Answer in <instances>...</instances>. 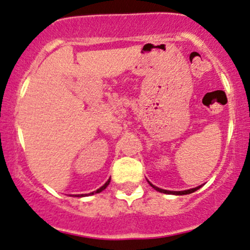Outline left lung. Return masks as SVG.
Returning <instances> with one entry per match:
<instances>
[{"label": "left lung", "mask_w": 250, "mask_h": 250, "mask_svg": "<svg viewBox=\"0 0 250 250\" xmlns=\"http://www.w3.org/2000/svg\"><path fill=\"white\" fill-rule=\"evenodd\" d=\"M149 182V185L150 186L152 187V188H155L157 190V192H161V193H165V194H174V195H185V194H190V193H193V192H195V190H198L201 187V185L200 186H198V187H194V188H190V189H186V190H168V189H163V188H160V187H156L155 186V185H152L151 182L150 181H147Z\"/></svg>", "instance_id": "1"}]
</instances>
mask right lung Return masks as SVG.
<instances>
[{
  "instance_id": "right-lung-1",
  "label": "right lung",
  "mask_w": 250,
  "mask_h": 250,
  "mask_svg": "<svg viewBox=\"0 0 250 250\" xmlns=\"http://www.w3.org/2000/svg\"><path fill=\"white\" fill-rule=\"evenodd\" d=\"M109 182H111V178H109L108 180H107L106 182H104V186H101L100 188H98L96 190H94V192H92V193H88V194H71L70 197H77V198H82V197H87V195H93V194H95V193H100V192H103V190L106 188L107 186H108L109 185Z\"/></svg>"
}]
</instances>
